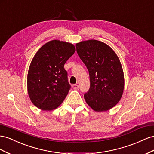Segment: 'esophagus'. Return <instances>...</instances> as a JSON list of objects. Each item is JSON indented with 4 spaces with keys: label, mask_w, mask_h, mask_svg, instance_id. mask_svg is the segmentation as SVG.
Segmentation results:
<instances>
[{
    "label": "esophagus",
    "mask_w": 154,
    "mask_h": 154,
    "mask_svg": "<svg viewBox=\"0 0 154 154\" xmlns=\"http://www.w3.org/2000/svg\"><path fill=\"white\" fill-rule=\"evenodd\" d=\"M79 85L77 84H74L72 85V88L73 89H77L79 88Z\"/></svg>",
    "instance_id": "34e87169"
}]
</instances>
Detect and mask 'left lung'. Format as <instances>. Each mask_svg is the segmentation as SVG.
I'll return each mask as SVG.
<instances>
[{
	"mask_svg": "<svg viewBox=\"0 0 154 154\" xmlns=\"http://www.w3.org/2000/svg\"><path fill=\"white\" fill-rule=\"evenodd\" d=\"M78 55L88 69L90 87L84 97L95 112L107 111L119 101L124 90V73L119 59L106 44L97 40L76 45Z\"/></svg>",
	"mask_w": 154,
	"mask_h": 154,
	"instance_id": "left-lung-1",
	"label": "left lung"
}]
</instances>
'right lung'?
Wrapping results in <instances>:
<instances>
[{
	"label": "right lung",
	"instance_id": "1",
	"mask_svg": "<svg viewBox=\"0 0 154 154\" xmlns=\"http://www.w3.org/2000/svg\"><path fill=\"white\" fill-rule=\"evenodd\" d=\"M75 51L71 43L51 41L39 49L31 62L27 78L31 101L45 111L62 104L71 88L64 65Z\"/></svg>",
	"mask_w": 154,
	"mask_h": 154
}]
</instances>
